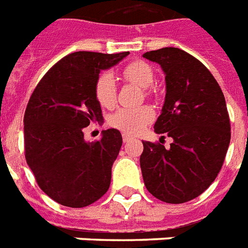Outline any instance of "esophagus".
I'll return each instance as SVG.
<instances>
[{"label": "esophagus", "instance_id": "esophagus-1", "mask_svg": "<svg viewBox=\"0 0 248 248\" xmlns=\"http://www.w3.org/2000/svg\"><path fill=\"white\" fill-rule=\"evenodd\" d=\"M131 139V135H128V134H122V140H124V143H127V141H130Z\"/></svg>", "mask_w": 248, "mask_h": 248}]
</instances>
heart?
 Masks as SVG:
<instances>
[{
  "instance_id": "1",
  "label": "heart",
  "mask_w": 248,
  "mask_h": 248,
  "mask_svg": "<svg viewBox=\"0 0 248 248\" xmlns=\"http://www.w3.org/2000/svg\"><path fill=\"white\" fill-rule=\"evenodd\" d=\"M122 76L128 82L145 89V93L151 95L152 91L148 87L155 79L153 68L144 60H134L126 64L122 68ZM95 96L99 104L104 108H112L116 103L117 90L116 81L112 73L101 72L95 81ZM155 113L151 107H140V108H121L110 118L109 124L114 128L127 134H135L153 120Z\"/></svg>"
}]
</instances>
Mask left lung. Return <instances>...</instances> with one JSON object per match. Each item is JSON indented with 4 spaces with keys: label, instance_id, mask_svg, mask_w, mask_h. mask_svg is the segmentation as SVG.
Here are the masks:
<instances>
[{
    "label": "left lung",
    "instance_id": "obj_1",
    "mask_svg": "<svg viewBox=\"0 0 248 248\" xmlns=\"http://www.w3.org/2000/svg\"><path fill=\"white\" fill-rule=\"evenodd\" d=\"M143 56L165 72L167 91L155 130L173 140L169 149L143 141L144 184L159 201L184 203L202 194L221 170L231 143L225 97L211 72L184 50L163 47Z\"/></svg>",
    "mask_w": 248,
    "mask_h": 248
}]
</instances>
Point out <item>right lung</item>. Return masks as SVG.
Listing matches in <instances>:
<instances>
[{"label":"right lung","instance_id":"1","mask_svg":"<svg viewBox=\"0 0 248 248\" xmlns=\"http://www.w3.org/2000/svg\"><path fill=\"white\" fill-rule=\"evenodd\" d=\"M130 52L77 51L64 56L41 78L24 113V155L38 186L59 204L90 206L110 185L120 153L118 130L86 143L83 127L103 120L95 81Z\"/></svg>","mask_w":248,"mask_h":248}]
</instances>
